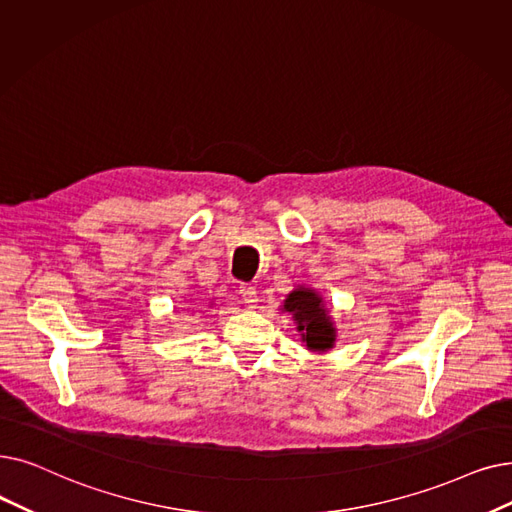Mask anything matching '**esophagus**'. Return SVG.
Masks as SVG:
<instances>
[{
	"label": "esophagus",
	"instance_id": "34e87169",
	"mask_svg": "<svg viewBox=\"0 0 512 512\" xmlns=\"http://www.w3.org/2000/svg\"><path fill=\"white\" fill-rule=\"evenodd\" d=\"M238 293H240V297L244 299V303H249V305L257 303V288H255L253 284H240Z\"/></svg>",
	"mask_w": 512,
	"mask_h": 512
}]
</instances>
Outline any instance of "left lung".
I'll return each mask as SVG.
<instances>
[{
  "instance_id": "obj_1",
  "label": "left lung",
  "mask_w": 512,
  "mask_h": 512,
  "mask_svg": "<svg viewBox=\"0 0 512 512\" xmlns=\"http://www.w3.org/2000/svg\"><path fill=\"white\" fill-rule=\"evenodd\" d=\"M284 311L293 314L301 339L311 351H326L335 343V328L326 316L322 299L314 291L297 288L284 301Z\"/></svg>"
}]
</instances>
